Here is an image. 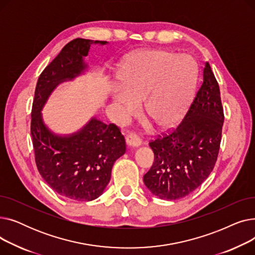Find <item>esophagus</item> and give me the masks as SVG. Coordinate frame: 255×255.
<instances>
[{
  "mask_svg": "<svg viewBox=\"0 0 255 255\" xmlns=\"http://www.w3.org/2000/svg\"><path fill=\"white\" fill-rule=\"evenodd\" d=\"M126 142L129 146H132V148H137V146L141 144L140 139L135 134H133V133H130V134L126 137Z\"/></svg>",
  "mask_w": 255,
  "mask_h": 255,
  "instance_id": "esophagus-1",
  "label": "esophagus"
}]
</instances>
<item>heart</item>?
I'll use <instances>...</instances> for the list:
<instances>
[{"mask_svg":"<svg viewBox=\"0 0 255 255\" xmlns=\"http://www.w3.org/2000/svg\"><path fill=\"white\" fill-rule=\"evenodd\" d=\"M120 87L111 93L123 117L142 101L144 117L160 130L178 125L193 100L197 66L187 55L164 49L142 50L130 57L119 73Z\"/></svg>","mask_w":255,"mask_h":255,"instance_id":"b5f03b06","label":"heart"}]
</instances>
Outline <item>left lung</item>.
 <instances>
[{
    "label": "left lung",
    "mask_w": 255,
    "mask_h": 255,
    "mask_svg": "<svg viewBox=\"0 0 255 255\" xmlns=\"http://www.w3.org/2000/svg\"><path fill=\"white\" fill-rule=\"evenodd\" d=\"M183 122L170 134L151 141L154 163L143 183L160 199H180L204 183L215 166L221 141L223 109L210 64Z\"/></svg>",
    "instance_id": "obj_1"
}]
</instances>
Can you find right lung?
Wrapping results in <instances>:
<instances>
[{"label": "right lung", "instance_id": "obj_1", "mask_svg": "<svg viewBox=\"0 0 255 255\" xmlns=\"http://www.w3.org/2000/svg\"><path fill=\"white\" fill-rule=\"evenodd\" d=\"M107 43L72 40L40 74L35 90L31 134L37 168L52 190L78 202H91L103 193L114 163L126 152L124 136L116 125H106L96 117L73 133L59 134L45 124L42 110L59 85L88 72L85 58L91 45Z\"/></svg>", "mask_w": 255, "mask_h": 255}]
</instances>
